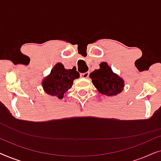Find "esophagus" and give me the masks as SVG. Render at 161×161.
Listing matches in <instances>:
<instances>
[{"label":"esophagus","mask_w":161,"mask_h":161,"mask_svg":"<svg viewBox=\"0 0 161 161\" xmlns=\"http://www.w3.org/2000/svg\"><path fill=\"white\" fill-rule=\"evenodd\" d=\"M89 75V72H84V73H81L80 74V77L81 78H87L88 77Z\"/></svg>","instance_id":"34e87169"}]
</instances>
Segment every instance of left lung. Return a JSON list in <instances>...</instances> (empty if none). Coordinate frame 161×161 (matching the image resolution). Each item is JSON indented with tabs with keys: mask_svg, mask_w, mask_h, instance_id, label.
Here are the masks:
<instances>
[{
	"mask_svg": "<svg viewBox=\"0 0 161 161\" xmlns=\"http://www.w3.org/2000/svg\"><path fill=\"white\" fill-rule=\"evenodd\" d=\"M99 69L90 74L92 83L98 92L107 96L119 94L123 90L124 81L117 75L114 73L107 63L102 62Z\"/></svg>",
	"mask_w": 161,
	"mask_h": 161,
	"instance_id": "1",
	"label": "left lung"
}]
</instances>
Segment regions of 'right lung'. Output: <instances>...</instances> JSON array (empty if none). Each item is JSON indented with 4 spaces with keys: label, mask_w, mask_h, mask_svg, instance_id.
Returning <instances> with one entry per match:
<instances>
[{
    "label": "right lung",
    "mask_w": 161,
    "mask_h": 161,
    "mask_svg": "<svg viewBox=\"0 0 161 161\" xmlns=\"http://www.w3.org/2000/svg\"><path fill=\"white\" fill-rule=\"evenodd\" d=\"M80 74L75 68L66 69L62 64L58 63L51 70L50 74L42 82L46 93L63 98L64 94L72 87L75 79L78 78Z\"/></svg>",
    "instance_id": "1"
}]
</instances>
